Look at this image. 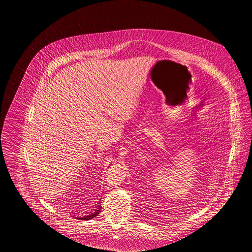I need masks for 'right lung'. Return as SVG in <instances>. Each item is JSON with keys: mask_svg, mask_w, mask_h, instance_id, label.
<instances>
[{"mask_svg": "<svg viewBox=\"0 0 252 252\" xmlns=\"http://www.w3.org/2000/svg\"><path fill=\"white\" fill-rule=\"evenodd\" d=\"M100 209H101V206H100V205H97L96 208H95V210L92 211L91 214H86L84 216L80 217L79 219H82V220H91L92 218L96 217V216L100 213Z\"/></svg>", "mask_w": 252, "mask_h": 252, "instance_id": "add662e5", "label": "right lung"}]
</instances>
